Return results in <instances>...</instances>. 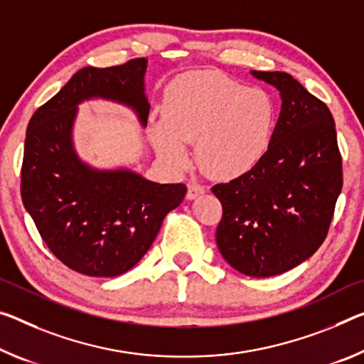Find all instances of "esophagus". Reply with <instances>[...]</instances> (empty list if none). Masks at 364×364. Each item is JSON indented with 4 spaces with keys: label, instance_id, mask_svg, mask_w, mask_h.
<instances>
[{
    "label": "esophagus",
    "instance_id": "1",
    "mask_svg": "<svg viewBox=\"0 0 364 364\" xmlns=\"http://www.w3.org/2000/svg\"><path fill=\"white\" fill-rule=\"evenodd\" d=\"M204 193H205V188H204V186H200V184H198V183H189V184H188L186 199L193 200V199L198 198V196L204 194Z\"/></svg>",
    "mask_w": 364,
    "mask_h": 364
}]
</instances>
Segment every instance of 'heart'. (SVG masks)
Wrapping results in <instances>:
<instances>
[{
    "label": "heart",
    "mask_w": 364,
    "mask_h": 364,
    "mask_svg": "<svg viewBox=\"0 0 364 364\" xmlns=\"http://www.w3.org/2000/svg\"><path fill=\"white\" fill-rule=\"evenodd\" d=\"M275 102L267 90L245 87L218 73H194L165 95L164 121L151 128L155 151L181 168L184 142H196V161L213 180H235L264 159L272 142Z\"/></svg>",
    "instance_id": "1"
}]
</instances>
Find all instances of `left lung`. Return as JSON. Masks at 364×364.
<instances>
[{
    "instance_id": "8db88e82",
    "label": "left lung",
    "mask_w": 364,
    "mask_h": 364,
    "mask_svg": "<svg viewBox=\"0 0 364 364\" xmlns=\"http://www.w3.org/2000/svg\"><path fill=\"white\" fill-rule=\"evenodd\" d=\"M280 92L267 154L246 175L212 193L223 215L215 240L238 272L262 279L306 261L324 243L342 191L336 123L324 102L290 74L251 71Z\"/></svg>"
}]
</instances>
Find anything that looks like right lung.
Here are the masks:
<instances>
[{
    "instance_id": "obj_1",
    "label": "right lung",
    "mask_w": 364,
    "mask_h": 364,
    "mask_svg": "<svg viewBox=\"0 0 364 364\" xmlns=\"http://www.w3.org/2000/svg\"><path fill=\"white\" fill-rule=\"evenodd\" d=\"M147 60L112 68H82L28 121L21 196L48 250L69 269L89 277H117L141 261L166 213L186 186L149 181L139 173L99 170L84 164L73 144L77 105L105 99L132 108L147 124L144 94Z\"/></svg>"
}]
</instances>
